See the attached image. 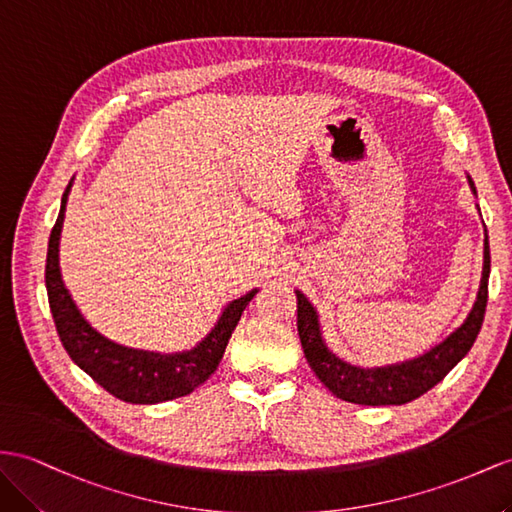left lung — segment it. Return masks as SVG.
<instances>
[{
    "instance_id": "obj_1",
    "label": "left lung",
    "mask_w": 512,
    "mask_h": 512,
    "mask_svg": "<svg viewBox=\"0 0 512 512\" xmlns=\"http://www.w3.org/2000/svg\"><path fill=\"white\" fill-rule=\"evenodd\" d=\"M469 179V188L476 194L474 181ZM489 272H491V255H489V235H484V264L482 279L478 287L476 303L467 313L465 322L454 333L443 339L441 344L430 348L424 355L411 361L391 363L385 368H359L339 359L335 352L329 350L322 339L318 311L307 300L303 292L296 290L298 300V337L303 344L307 363L324 387H329L333 396L346 402H355L363 406H385V404H406L422 396L428 389L443 381L454 365L461 361L469 348L474 346L484 320L489 294Z\"/></svg>"
}]
</instances>
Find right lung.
Listing matches in <instances>:
<instances>
[{
  "label": "right lung",
  "instance_id": "right-lung-1",
  "mask_svg": "<svg viewBox=\"0 0 512 512\" xmlns=\"http://www.w3.org/2000/svg\"><path fill=\"white\" fill-rule=\"evenodd\" d=\"M71 186L73 181H69L67 190L62 194L60 214L49 235L45 266L51 316H54L64 350L69 352L77 368H82L97 385L123 402L157 404L188 396L216 372L222 355H225L229 337L257 290L231 300L222 309L214 329L192 350L162 355V352L136 350L110 342L108 337L97 333L84 320L60 274V233Z\"/></svg>",
  "mask_w": 512,
  "mask_h": 512
}]
</instances>
